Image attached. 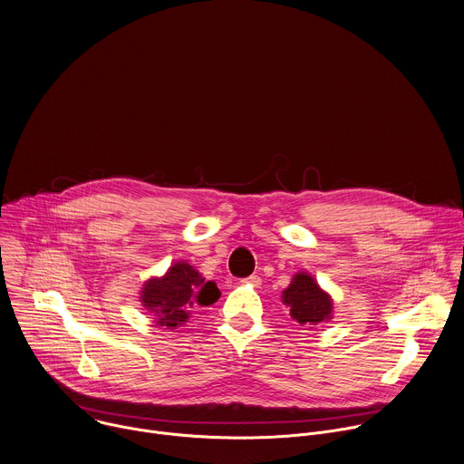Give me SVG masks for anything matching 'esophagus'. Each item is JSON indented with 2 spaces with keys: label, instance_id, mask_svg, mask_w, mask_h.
<instances>
[{
  "label": "esophagus",
  "instance_id": "esophagus-1",
  "mask_svg": "<svg viewBox=\"0 0 464 464\" xmlns=\"http://www.w3.org/2000/svg\"><path fill=\"white\" fill-rule=\"evenodd\" d=\"M242 282H244V284H249V285H253V287H258V285L262 284L260 276H255V275H253V276H247V278H244Z\"/></svg>",
  "mask_w": 464,
  "mask_h": 464
}]
</instances>
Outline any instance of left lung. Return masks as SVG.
Listing matches in <instances>:
<instances>
[{
	"mask_svg": "<svg viewBox=\"0 0 464 464\" xmlns=\"http://www.w3.org/2000/svg\"><path fill=\"white\" fill-rule=\"evenodd\" d=\"M282 302L289 309L291 318L300 325H318L333 318V298L320 287L313 275L298 271L287 289L282 291Z\"/></svg>",
	"mask_w": 464,
	"mask_h": 464,
	"instance_id": "left-lung-1",
	"label": "left lung"
}]
</instances>
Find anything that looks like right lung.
<instances>
[{"instance_id":"add662e5","label":"right lung","mask_w":464,"mask_h":464,"mask_svg":"<svg viewBox=\"0 0 464 464\" xmlns=\"http://www.w3.org/2000/svg\"><path fill=\"white\" fill-rule=\"evenodd\" d=\"M139 298L142 307L155 316L153 324L177 329L189 320L195 309L215 304L220 291L186 260H179L162 276L148 278Z\"/></svg>"}]
</instances>
